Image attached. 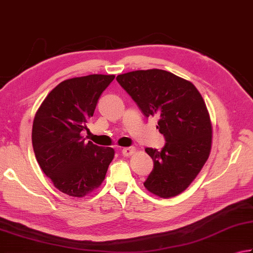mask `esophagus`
Here are the masks:
<instances>
[{
    "mask_svg": "<svg viewBox=\"0 0 253 253\" xmlns=\"http://www.w3.org/2000/svg\"><path fill=\"white\" fill-rule=\"evenodd\" d=\"M135 150H136L135 147H131V146L130 147H125V148L122 149V154L124 156H129V155L134 154Z\"/></svg>",
    "mask_w": 253,
    "mask_h": 253,
    "instance_id": "1",
    "label": "esophagus"
}]
</instances>
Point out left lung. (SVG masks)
I'll list each match as a JSON object with an SVG mask.
<instances>
[{"label": "left lung", "mask_w": 253, "mask_h": 253, "mask_svg": "<svg viewBox=\"0 0 253 253\" xmlns=\"http://www.w3.org/2000/svg\"><path fill=\"white\" fill-rule=\"evenodd\" d=\"M146 117H158L166 144L146 148L154 169L144 182L151 194L170 198L186 190L209 157L212 128L208 109L192 83L163 70L135 71L116 77Z\"/></svg>", "instance_id": "1"}]
</instances>
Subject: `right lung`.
Here are the masks:
<instances>
[{"instance_id":"add662e5","label":"right lung","mask_w":253,"mask_h":253,"mask_svg":"<svg viewBox=\"0 0 253 253\" xmlns=\"http://www.w3.org/2000/svg\"><path fill=\"white\" fill-rule=\"evenodd\" d=\"M115 75L94 74L66 80L55 87L35 115L32 142L44 173L59 191L84 197L100 186L115 151L86 142L81 136L89 129L99 96Z\"/></svg>"}]
</instances>
